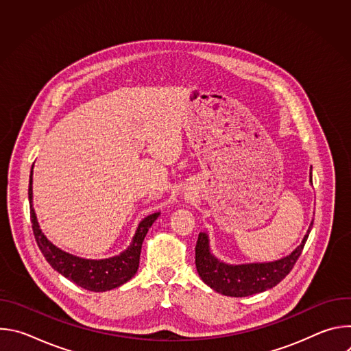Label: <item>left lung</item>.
Wrapping results in <instances>:
<instances>
[{
	"mask_svg": "<svg viewBox=\"0 0 351 351\" xmlns=\"http://www.w3.org/2000/svg\"><path fill=\"white\" fill-rule=\"evenodd\" d=\"M313 223L302 244L291 254L282 260L264 264L228 265L221 263L210 253L208 236L206 233H199L195 244L197 272L215 291L230 297H245L272 289L289 275L298 257L302 256Z\"/></svg>",
	"mask_w": 351,
	"mask_h": 351,
	"instance_id": "obj_1",
	"label": "left lung"
}]
</instances>
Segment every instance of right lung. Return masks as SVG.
<instances>
[{
  "instance_id": "1",
  "label": "right lung",
  "mask_w": 351,
  "mask_h": 351,
  "mask_svg": "<svg viewBox=\"0 0 351 351\" xmlns=\"http://www.w3.org/2000/svg\"><path fill=\"white\" fill-rule=\"evenodd\" d=\"M33 169V168H32ZM33 191H32V172L29 180V202H30V221L34 233V239L37 241L38 248L41 250L43 256L47 263L51 265L56 271H58L65 278L71 279L76 285L83 289L91 291H106L115 289L128 280H130L137 272L140 263V252L143 240L152 228L154 221L158 218V213L144 218L133 237L130 247L123 252L121 256L107 258V260H84L68 254L62 250L57 248L51 241H48L47 237L38 228L37 218L33 210Z\"/></svg>"
}]
</instances>
